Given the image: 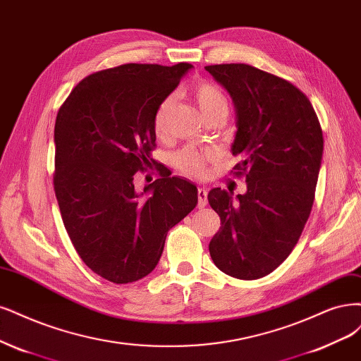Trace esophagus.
I'll list each match as a JSON object with an SVG mask.
<instances>
[{"label":"esophagus","instance_id":"esophagus-1","mask_svg":"<svg viewBox=\"0 0 361 361\" xmlns=\"http://www.w3.org/2000/svg\"><path fill=\"white\" fill-rule=\"evenodd\" d=\"M198 207H204L207 204V190L206 188H198Z\"/></svg>","mask_w":361,"mask_h":361}]
</instances>
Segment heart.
<instances>
[{"instance_id": "1", "label": "heart", "mask_w": 361, "mask_h": 361, "mask_svg": "<svg viewBox=\"0 0 361 361\" xmlns=\"http://www.w3.org/2000/svg\"><path fill=\"white\" fill-rule=\"evenodd\" d=\"M191 94L203 116H207L218 110L228 111L227 98L224 97V94L214 85L206 83V82L198 83L194 86ZM171 106H173V98L167 97L161 102V104L157 109V114L154 118V131L158 137H163L166 134L167 116ZM204 164H206V157H203L202 154H198L197 151L190 147L183 149V151L178 152L175 157V166L185 176H191V178L203 176L206 170Z\"/></svg>"}]
</instances>
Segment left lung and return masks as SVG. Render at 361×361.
Instances as JSON below:
<instances>
[{
  "instance_id": "1",
  "label": "left lung",
  "mask_w": 361,
  "mask_h": 361,
  "mask_svg": "<svg viewBox=\"0 0 361 361\" xmlns=\"http://www.w3.org/2000/svg\"><path fill=\"white\" fill-rule=\"evenodd\" d=\"M235 109L231 154L246 192L210 190L221 227L209 243L215 266L233 278L258 279L275 270L299 240L314 204L322 131L307 97L247 64L207 66Z\"/></svg>"
}]
</instances>
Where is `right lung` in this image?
<instances>
[{
	"label": "right lung",
	"mask_w": 361,
	"mask_h": 361,
	"mask_svg": "<svg viewBox=\"0 0 361 361\" xmlns=\"http://www.w3.org/2000/svg\"><path fill=\"white\" fill-rule=\"evenodd\" d=\"M191 68L179 62L98 71L58 111L54 186L62 222L83 263L110 282L149 275L169 230L197 206V186L164 170L142 192L133 182L155 146L158 106Z\"/></svg>",
	"instance_id": "right-lung-1"
}]
</instances>
